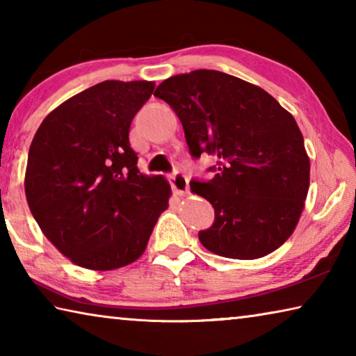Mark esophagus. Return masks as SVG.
Listing matches in <instances>:
<instances>
[{
  "instance_id": "esophagus-1",
  "label": "esophagus",
  "mask_w": 356,
  "mask_h": 356,
  "mask_svg": "<svg viewBox=\"0 0 356 356\" xmlns=\"http://www.w3.org/2000/svg\"><path fill=\"white\" fill-rule=\"evenodd\" d=\"M171 184L176 195L184 196L188 193V177H186L184 172H179V171L174 172L171 176Z\"/></svg>"
}]
</instances>
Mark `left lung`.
<instances>
[{"instance_id":"8db88e82","label":"left lung","mask_w":356,"mask_h":356,"mask_svg":"<svg viewBox=\"0 0 356 356\" xmlns=\"http://www.w3.org/2000/svg\"><path fill=\"white\" fill-rule=\"evenodd\" d=\"M154 95L177 114L195 159H218L213 179L190 182L215 209L202 246L243 261L278 250L309 190V156L292 114L262 88L218 70L170 76Z\"/></svg>"}]
</instances>
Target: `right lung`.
Segmentation results:
<instances>
[{"label":"right lung","mask_w":356,"mask_h":356,"mask_svg":"<svg viewBox=\"0 0 356 356\" xmlns=\"http://www.w3.org/2000/svg\"><path fill=\"white\" fill-rule=\"evenodd\" d=\"M154 81L108 80L42 120L28 154L25 193L44 236L72 262L114 270L146 250L171 186L138 170L130 124Z\"/></svg>","instance_id":"add662e5"}]
</instances>
